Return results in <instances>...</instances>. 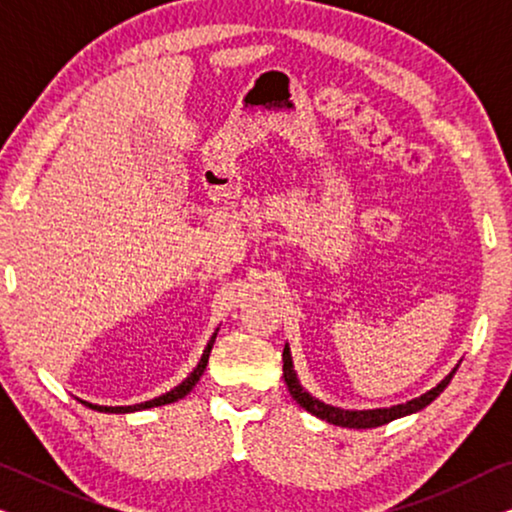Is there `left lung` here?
Masks as SVG:
<instances>
[{
	"instance_id": "left-lung-1",
	"label": "left lung",
	"mask_w": 512,
	"mask_h": 512,
	"mask_svg": "<svg viewBox=\"0 0 512 512\" xmlns=\"http://www.w3.org/2000/svg\"><path fill=\"white\" fill-rule=\"evenodd\" d=\"M284 382L286 387H289V394L293 396V401H296L300 408H305L310 415L324 419L328 424H335V426H347V429H375V426H382L391 422V419H398V417H405V415H412V412H419L422 408H426L431 401H436L440 396V391H443L450 380L457 373L459 363L454 366L450 373L445 375V380H440L436 387L426 391V394L412 398V401H405L401 405H391V408H375V410H345V408H335V405H328L324 401H319V398H314L310 391H307L303 384H300L296 370H293V359H291V349H289V342L284 345Z\"/></svg>"
}]
</instances>
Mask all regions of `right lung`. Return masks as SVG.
<instances>
[{
  "label": "right lung",
  "mask_w": 512,
  "mask_h": 512,
  "mask_svg": "<svg viewBox=\"0 0 512 512\" xmlns=\"http://www.w3.org/2000/svg\"><path fill=\"white\" fill-rule=\"evenodd\" d=\"M216 333H219V328H216L212 338H209L205 352H202L198 366H195V368L191 370V375H188L184 382H179L177 387L167 391V394L158 396V398H151V401H144V403H135V405H97V403H88V401H81V403L86 405V408L97 410V412H116V415H125V412H137V410H146V408H158V405H167V403L179 401V398H184V396L188 394V391H191V389L195 387V384H198L202 373H205L207 361H209V352H212L214 340H216Z\"/></svg>",
  "instance_id": "1"
}]
</instances>
